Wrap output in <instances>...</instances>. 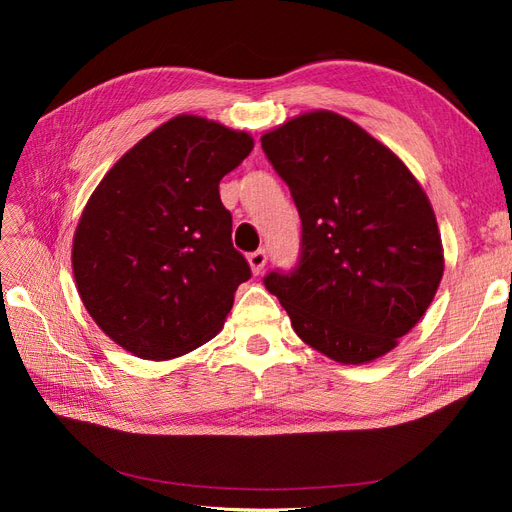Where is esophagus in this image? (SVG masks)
Instances as JSON below:
<instances>
[{
    "instance_id": "34e87169",
    "label": "esophagus",
    "mask_w": 512,
    "mask_h": 512,
    "mask_svg": "<svg viewBox=\"0 0 512 512\" xmlns=\"http://www.w3.org/2000/svg\"><path fill=\"white\" fill-rule=\"evenodd\" d=\"M247 262H250L252 273L260 275L262 269H265V265H267V252L265 250H256V252H252L250 256H247Z\"/></svg>"
}]
</instances>
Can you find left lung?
Here are the masks:
<instances>
[{"label":"left lung","mask_w":512,"mask_h":512,"mask_svg":"<svg viewBox=\"0 0 512 512\" xmlns=\"http://www.w3.org/2000/svg\"><path fill=\"white\" fill-rule=\"evenodd\" d=\"M260 141L301 218L297 267L262 282L307 346L346 365L378 359L423 318L442 280L427 194L389 147L331 111Z\"/></svg>","instance_id":"left-lung-1"}]
</instances>
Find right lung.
<instances>
[{
    "label": "right lung",
    "mask_w": 512,
    "mask_h": 512,
    "mask_svg": "<svg viewBox=\"0 0 512 512\" xmlns=\"http://www.w3.org/2000/svg\"><path fill=\"white\" fill-rule=\"evenodd\" d=\"M254 149L247 132L177 115L100 181L74 232L89 316L123 350L175 359L222 331L250 265L232 245L220 181Z\"/></svg>",
    "instance_id": "right-lung-1"
}]
</instances>
